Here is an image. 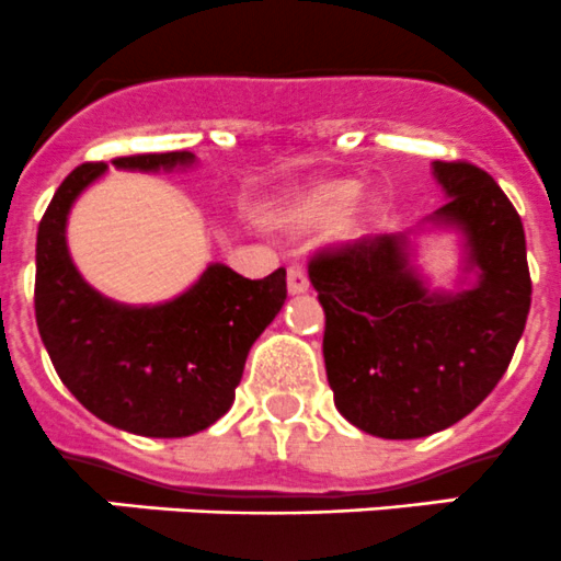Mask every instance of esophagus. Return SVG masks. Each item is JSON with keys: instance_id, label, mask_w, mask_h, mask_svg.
Instances as JSON below:
<instances>
[{"instance_id": "34e87169", "label": "esophagus", "mask_w": 561, "mask_h": 561, "mask_svg": "<svg viewBox=\"0 0 561 561\" xmlns=\"http://www.w3.org/2000/svg\"><path fill=\"white\" fill-rule=\"evenodd\" d=\"M286 286H288V294L291 297H297V294H305L308 291V275H305L302 267H291L288 270V278H286Z\"/></svg>"}]
</instances>
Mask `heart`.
Masks as SVG:
<instances>
[{
  "instance_id": "1",
  "label": "heart",
  "mask_w": 561,
  "mask_h": 561,
  "mask_svg": "<svg viewBox=\"0 0 561 561\" xmlns=\"http://www.w3.org/2000/svg\"><path fill=\"white\" fill-rule=\"evenodd\" d=\"M357 176H321L288 193L273 213V224L286 234H313L330 229L337 242H359L368 234L376 207L365 202Z\"/></svg>"
}]
</instances>
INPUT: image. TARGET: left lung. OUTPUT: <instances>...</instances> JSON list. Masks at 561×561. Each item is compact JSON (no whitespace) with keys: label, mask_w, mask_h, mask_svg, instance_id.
I'll return each instance as SVG.
<instances>
[{"label":"left lung","mask_w":561,"mask_h":561,"mask_svg":"<svg viewBox=\"0 0 561 561\" xmlns=\"http://www.w3.org/2000/svg\"><path fill=\"white\" fill-rule=\"evenodd\" d=\"M447 202L417 229L354 242L310 262L324 308V365L335 407L379 439H423L463 420L499 385L526 327L531 280L524 224L491 174L431 165ZM453 230L457 286L416 267V237Z\"/></svg>","instance_id":"left-lung-1"}]
</instances>
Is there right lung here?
I'll list each match as a JSON object with an SVG mask.
<instances>
[{
    "mask_svg": "<svg viewBox=\"0 0 561 561\" xmlns=\"http://www.w3.org/2000/svg\"><path fill=\"white\" fill-rule=\"evenodd\" d=\"M193 152L116 158L122 171H185ZM108 171H70L37 229L35 316L43 346L62 385L94 417L152 439H180L218 423L256 337L286 302V270L248 280L226 264H207L176 297L127 305L84 280L68 248V218L81 193Z\"/></svg>",
    "mask_w": 561,
    "mask_h": 561,
    "instance_id": "add662e5",
    "label": "right lung"
}]
</instances>
